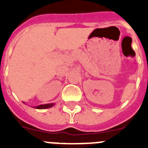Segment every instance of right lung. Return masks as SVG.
<instances>
[{
    "mask_svg": "<svg viewBox=\"0 0 148 148\" xmlns=\"http://www.w3.org/2000/svg\"><path fill=\"white\" fill-rule=\"evenodd\" d=\"M53 105H54V104H53V103H52V104H40V105L37 106V107H35V108H37V109H46V108H52V107H53Z\"/></svg>",
    "mask_w": 148,
    "mask_h": 148,
    "instance_id": "obj_1",
    "label": "right lung"
}]
</instances>
